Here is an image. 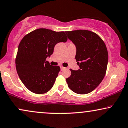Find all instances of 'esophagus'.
<instances>
[{"label":"esophagus","instance_id":"34e87169","mask_svg":"<svg viewBox=\"0 0 128 128\" xmlns=\"http://www.w3.org/2000/svg\"><path fill=\"white\" fill-rule=\"evenodd\" d=\"M60 69H61V70H63V69H65V68L64 67V66H60Z\"/></svg>","mask_w":128,"mask_h":128}]
</instances>
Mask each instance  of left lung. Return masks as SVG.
Masks as SVG:
<instances>
[{"instance_id":"1","label":"left lung","mask_w":128,"mask_h":128,"mask_svg":"<svg viewBox=\"0 0 128 128\" xmlns=\"http://www.w3.org/2000/svg\"><path fill=\"white\" fill-rule=\"evenodd\" d=\"M68 38L76 47L75 59L80 69H70L66 79L68 87L78 94H87L98 87L104 78L108 62V53L104 40L87 30L66 31Z\"/></svg>"}]
</instances>
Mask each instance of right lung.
Listing matches in <instances>:
<instances>
[{
	"label": "right lung",
	"mask_w": 128,
	"mask_h": 128,
	"mask_svg": "<svg viewBox=\"0 0 128 128\" xmlns=\"http://www.w3.org/2000/svg\"><path fill=\"white\" fill-rule=\"evenodd\" d=\"M65 32L38 29L23 38L18 46L15 59L20 79L30 92L43 94L52 89L60 68L46 61L59 42H66Z\"/></svg>",
	"instance_id": "1"
}]
</instances>
